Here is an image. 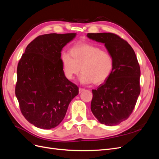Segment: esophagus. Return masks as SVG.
<instances>
[{"mask_svg": "<svg viewBox=\"0 0 159 159\" xmlns=\"http://www.w3.org/2000/svg\"><path fill=\"white\" fill-rule=\"evenodd\" d=\"M84 90H85V89L80 88H79V93H81V92H82V91H84Z\"/></svg>", "mask_w": 159, "mask_h": 159, "instance_id": "obj_1", "label": "esophagus"}]
</instances>
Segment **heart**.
<instances>
[{"label":"heart","mask_w":159,"mask_h":159,"mask_svg":"<svg viewBox=\"0 0 159 159\" xmlns=\"http://www.w3.org/2000/svg\"><path fill=\"white\" fill-rule=\"evenodd\" d=\"M61 61L64 73L68 80H73L80 71V81L82 84H100L111 74L114 61L107 51L89 44H78L70 50V55L64 53Z\"/></svg>","instance_id":"heart-1"}]
</instances>
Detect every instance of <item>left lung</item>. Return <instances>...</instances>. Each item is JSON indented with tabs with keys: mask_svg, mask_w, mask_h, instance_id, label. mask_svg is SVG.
I'll return each instance as SVG.
<instances>
[{
	"mask_svg": "<svg viewBox=\"0 0 159 159\" xmlns=\"http://www.w3.org/2000/svg\"><path fill=\"white\" fill-rule=\"evenodd\" d=\"M89 39L103 43L114 61L111 74L93 89L91 110L102 124L114 126L126 120L141 92L140 66L132 47L113 33H88Z\"/></svg>",
	"mask_w": 159,
	"mask_h": 159,
	"instance_id": "1",
	"label": "left lung"
}]
</instances>
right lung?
Segmentation results:
<instances>
[{
	"label": "right lung",
	"instance_id": "right-lung-1",
	"mask_svg": "<svg viewBox=\"0 0 159 159\" xmlns=\"http://www.w3.org/2000/svg\"><path fill=\"white\" fill-rule=\"evenodd\" d=\"M76 34L38 36L27 46L18 62L15 94L24 117L38 128L58 125L79 93L78 86L66 78L61 61L62 49Z\"/></svg>",
	"mask_w": 159,
	"mask_h": 159
}]
</instances>
